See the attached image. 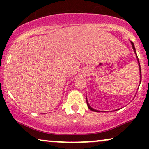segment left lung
I'll return each instance as SVG.
<instances>
[{
	"mask_svg": "<svg viewBox=\"0 0 149 149\" xmlns=\"http://www.w3.org/2000/svg\"><path fill=\"white\" fill-rule=\"evenodd\" d=\"M87 104H88V108H89V109H90V105H89V104H88V102H87Z\"/></svg>",
	"mask_w": 149,
	"mask_h": 149,
	"instance_id": "8db88e82",
	"label": "left lung"
}]
</instances>
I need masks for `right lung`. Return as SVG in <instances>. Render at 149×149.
Returning a JSON list of instances; mask_svg holds the SVG:
<instances>
[{"label":"right lung","mask_w":149,"mask_h":149,"mask_svg":"<svg viewBox=\"0 0 149 149\" xmlns=\"http://www.w3.org/2000/svg\"><path fill=\"white\" fill-rule=\"evenodd\" d=\"M132 43V48H133V50L134 51V52H135V54H136V50H135V47H134V44L132 43V42H131ZM136 58H137V60H139V59H138V57H137V55H136ZM138 63H139V71H140V77H141V78H141V68H140V65H139V61H138ZM87 102H88V101H87ZM89 105H90V104H89ZM90 109L91 111H95V112H98L99 111H97V110H95V109H92V108L90 107Z\"/></svg>","instance_id":"add662e5"}]
</instances>
